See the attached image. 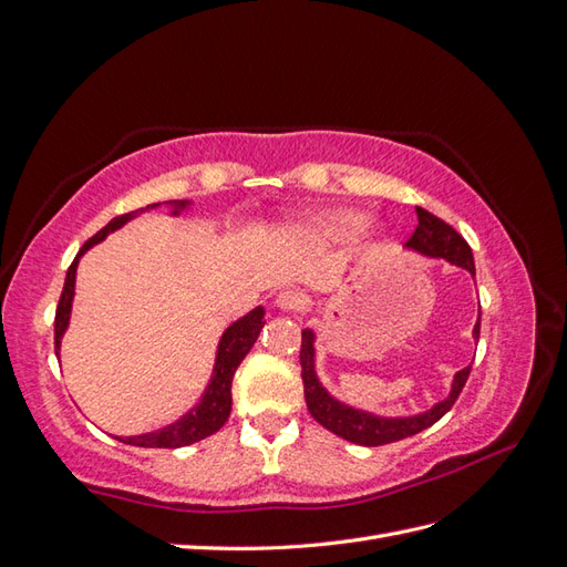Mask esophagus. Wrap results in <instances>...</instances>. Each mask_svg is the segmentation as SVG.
Wrapping results in <instances>:
<instances>
[{"instance_id": "obj_1", "label": "esophagus", "mask_w": 567, "mask_h": 567, "mask_svg": "<svg viewBox=\"0 0 567 567\" xmlns=\"http://www.w3.org/2000/svg\"><path fill=\"white\" fill-rule=\"evenodd\" d=\"M275 307L280 311H297L301 307V295L297 289H282V292L275 297Z\"/></svg>"}]
</instances>
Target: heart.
I'll return each instance as SVG.
<instances>
[{"label":"heart","instance_id":"heart-1","mask_svg":"<svg viewBox=\"0 0 567 567\" xmlns=\"http://www.w3.org/2000/svg\"><path fill=\"white\" fill-rule=\"evenodd\" d=\"M358 224H360V215H354V213H331V215L316 217V227H319L321 231H331V234L352 231Z\"/></svg>","mask_w":567,"mask_h":567}]
</instances>
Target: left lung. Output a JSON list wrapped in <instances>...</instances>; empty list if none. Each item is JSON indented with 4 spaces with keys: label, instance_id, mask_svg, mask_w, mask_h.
I'll list each match as a JSON object with an SVG mask.
<instances>
[{
    "label": "left lung",
    "instance_id": "8db88e82",
    "mask_svg": "<svg viewBox=\"0 0 567 567\" xmlns=\"http://www.w3.org/2000/svg\"><path fill=\"white\" fill-rule=\"evenodd\" d=\"M415 213H417V227L411 239L405 241V248H411V251L427 258H444L446 262H452V266H458L468 270L471 275H476L471 246L464 241V236L423 207H415ZM478 336H481V319L476 321V326H473V338L478 340ZM313 343H316L313 331L311 328H305V331H301L299 362H301V381H305V399H307L309 413L316 423H321L326 430L338 434V437H343L352 444H362V446L391 444L427 430L456 403L458 393H462L466 379L471 374V364L464 367V370H458L454 374L450 396L440 403H434L430 411L417 413V415H403V417H384V415L367 413V411H360V408H352L343 401H338L323 389L319 377H316Z\"/></svg>",
    "mask_w": 567,
    "mask_h": 567
}]
</instances>
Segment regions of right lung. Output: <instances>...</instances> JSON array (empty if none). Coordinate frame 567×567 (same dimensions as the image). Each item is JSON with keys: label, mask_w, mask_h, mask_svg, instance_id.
Masks as SVG:
<instances>
[{"label": "right lung", "mask_w": 567, "mask_h": 567, "mask_svg": "<svg viewBox=\"0 0 567 567\" xmlns=\"http://www.w3.org/2000/svg\"><path fill=\"white\" fill-rule=\"evenodd\" d=\"M164 205H168L171 215L176 217L190 205V200H168ZM156 207H162V203H154V205L135 209V213L113 217L99 234L91 236V239L82 246V251H79L76 258L72 260V266L68 270V278H64L60 305H58V311H55V354H58V360H60L62 336L70 326L79 258H82L91 246L101 244L105 236L113 234L115 229H121L123 224H127L140 213H147V209H156ZM262 316H266V309L256 307L254 311H248L246 316H241L239 321H234L227 328V331L221 333L219 346H217L215 370H213V377H209V384L205 386L200 401H197L186 415H181L176 423L164 425V427L154 430V432L133 434V437H115V440H121L123 444H133V446H147V450H178V446H188L193 442H200V440L209 437V434H215L224 423H227V417L231 413V379H234L236 367L241 364V360L246 358L248 350H251L254 343L258 340L260 328L266 326Z\"/></svg>", "instance_id": "right-lung-1"}]
</instances>
